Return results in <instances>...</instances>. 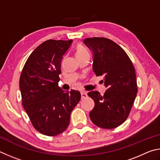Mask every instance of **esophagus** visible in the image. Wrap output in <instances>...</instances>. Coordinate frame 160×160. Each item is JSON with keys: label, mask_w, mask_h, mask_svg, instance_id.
Segmentation results:
<instances>
[{"label": "esophagus", "mask_w": 160, "mask_h": 160, "mask_svg": "<svg viewBox=\"0 0 160 160\" xmlns=\"http://www.w3.org/2000/svg\"><path fill=\"white\" fill-rule=\"evenodd\" d=\"M81 96H82V99H84L86 98H87V93H86V92H81Z\"/></svg>", "instance_id": "obj_1"}]
</instances>
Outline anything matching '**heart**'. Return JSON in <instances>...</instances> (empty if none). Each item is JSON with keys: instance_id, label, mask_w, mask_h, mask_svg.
<instances>
[{"instance_id": "obj_1", "label": "heart", "mask_w": 160, "mask_h": 160, "mask_svg": "<svg viewBox=\"0 0 160 160\" xmlns=\"http://www.w3.org/2000/svg\"><path fill=\"white\" fill-rule=\"evenodd\" d=\"M86 52H87V51H86V50L85 48H83L82 46H77V50H76V54H77V56L83 55Z\"/></svg>"}]
</instances>
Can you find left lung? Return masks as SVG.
I'll use <instances>...</instances> for the list:
<instances>
[{
	"label": "left lung",
	"mask_w": 160,
	"mask_h": 160,
	"mask_svg": "<svg viewBox=\"0 0 160 160\" xmlns=\"http://www.w3.org/2000/svg\"><path fill=\"white\" fill-rule=\"evenodd\" d=\"M83 42L93 52V71L104 76L102 82L107 88L103 96L97 91L88 93L95 102L89 116L100 128H116L127 119L136 99L135 69L124 50L110 39L88 38Z\"/></svg>",
	"instance_id": "obj_1"
}]
</instances>
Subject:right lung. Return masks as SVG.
Segmentation results:
<instances>
[{
  "label": "right lung",
  "mask_w": 160,
  "mask_h": 160,
  "mask_svg": "<svg viewBox=\"0 0 160 160\" xmlns=\"http://www.w3.org/2000/svg\"><path fill=\"white\" fill-rule=\"evenodd\" d=\"M72 40H48L33 50L19 79L22 105L38 132L57 136L68 127L70 114L81 99L80 92L59 87L61 63Z\"/></svg>",
  "instance_id": "add662e5"
}]
</instances>
